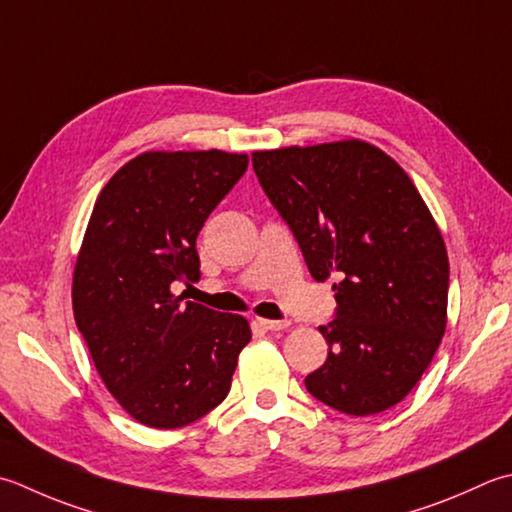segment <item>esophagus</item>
Returning <instances> with one entry per match:
<instances>
[{
    "mask_svg": "<svg viewBox=\"0 0 512 512\" xmlns=\"http://www.w3.org/2000/svg\"><path fill=\"white\" fill-rule=\"evenodd\" d=\"M257 324L264 330H284L290 326L288 319H257Z\"/></svg>",
    "mask_w": 512,
    "mask_h": 512,
    "instance_id": "1",
    "label": "esophagus"
}]
</instances>
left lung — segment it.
Here are the masks:
<instances>
[{
    "mask_svg": "<svg viewBox=\"0 0 512 512\" xmlns=\"http://www.w3.org/2000/svg\"><path fill=\"white\" fill-rule=\"evenodd\" d=\"M255 175L310 275L337 277L335 319L308 393L364 417L415 388L446 330L448 255L422 195L393 157L359 139L253 153Z\"/></svg>",
    "mask_w": 512,
    "mask_h": 512,
    "instance_id": "left-lung-1",
    "label": "left lung"
}]
</instances>
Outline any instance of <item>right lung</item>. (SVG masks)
Here are the masks:
<instances>
[{
    "label": "right lung",
    "mask_w": 512,
    "mask_h": 512,
    "mask_svg": "<svg viewBox=\"0 0 512 512\" xmlns=\"http://www.w3.org/2000/svg\"><path fill=\"white\" fill-rule=\"evenodd\" d=\"M246 168L248 155L224 150L144 153L97 197L73 313L99 377L139 424L182 428L228 395L248 322L170 288L199 282V230Z\"/></svg>",
    "instance_id": "obj_1"
}]
</instances>
